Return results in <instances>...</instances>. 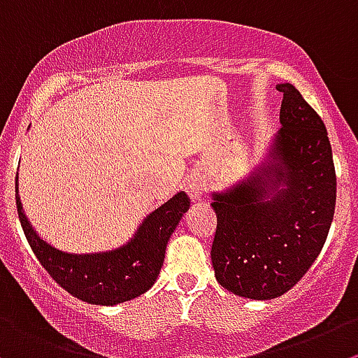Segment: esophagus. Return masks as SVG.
I'll return each mask as SVG.
<instances>
[{
  "instance_id": "esophagus-1",
  "label": "esophagus",
  "mask_w": 358,
  "mask_h": 358,
  "mask_svg": "<svg viewBox=\"0 0 358 358\" xmlns=\"http://www.w3.org/2000/svg\"><path fill=\"white\" fill-rule=\"evenodd\" d=\"M206 181H203L202 177L195 176L193 179H189L188 185H186V192H188L189 199L193 202H200L203 199V193H206Z\"/></svg>"
}]
</instances>
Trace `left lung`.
I'll return each mask as SVG.
<instances>
[{"label":"left lung","mask_w":358,"mask_h":358,"mask_svg":"<svg viewBox=\"0 0 358 358\" xmlns=\"http://www.w3.org/2000/svg\"><path fill=\"white\" fill-rule=\"evenodd\" d=\"M283 93L267 159L227 192L213 193L217 216L210 260L217 283L239 297L287 294L318 258L336 209V170L322 117L292 84Z\"/></svg>","instance_id":"left-lung-1"}]
</instances>
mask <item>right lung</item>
Instances as JSON below:
<instances>
[{"label": "right lung", "instance_id": "add662e5", "mask_svg": "<svg viewBox=\"0 0 358 358\" xmlns=\"http://www.w3.org/2000/svg\"><path fill=\"white\" fill-rule=\"evenodd\" d=\"M15 202L24 236L50 278L73 297L96 306L131 301L155 285L165 260L166 243L189 209V196L179 192L152 210L142 221L134 239L124 246L112 251L77 255L64 253L45 243L24 214L19 195H15Z\"/></svg>", "mask_w": 358, "mask_h": 358}]
</instances>
